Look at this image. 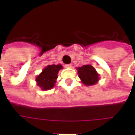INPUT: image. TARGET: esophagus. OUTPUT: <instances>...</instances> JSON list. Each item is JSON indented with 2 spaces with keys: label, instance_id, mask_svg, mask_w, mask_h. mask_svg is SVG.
I'll list each match as a JSON object with an SVG mask.
<instances>
[{
  "label": "esophagus",
  "instance_id": "34e87169",
  "mask_svg": "<svg viewBox=\"0 0 135 135\" xmlns=\"http://www.w3.org/2000/svg\"><path fill=\"white\" fill-rule=\"evenodd\" d=\"M65 67L67 68V69H70V68H71V64H66V65H65Z\"/></svg>",
  "mask_w": 135,
  "mask_h": 135
}]
</instances>
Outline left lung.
<instances>
[{
	"mask_svg": "<svg viewBox=\"0 0 135 135\" xmlns=\"http://www.w3.org/2000/svg\"><path fill=\"white\" fill-rule=\"evenodd\" d=\"M78 76L81 82L85 86H91L97 84L100 79V74L91 65H84L76 68Z\"/></svg>",
	"mask_w": 135,
	"mask_h": 135,
	"instance_id": "left-lung-1",
	"label": "left lung"
}]
</instances>
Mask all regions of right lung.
Instances as JSON below:
<instances>
[{"label": "right lung", "instance_id": "obj_1", "mask_svg": "<svg viewBox=\"0 0 135 135\" xmlns=\"http://www.w3.org/2000/svg\"><path fill=\"white\" fill-rule=\"evenodd\" d=\"M63 69L62 65L52 64L45 67L42 72L35 78L37 85L42 91L48 90L54 88L56 79L58 78V74Z\"/></svg>", "mask_w": 135, "mask_h": 135}]
</instances>
